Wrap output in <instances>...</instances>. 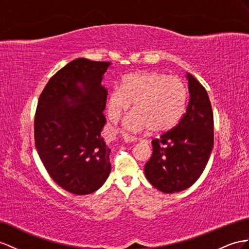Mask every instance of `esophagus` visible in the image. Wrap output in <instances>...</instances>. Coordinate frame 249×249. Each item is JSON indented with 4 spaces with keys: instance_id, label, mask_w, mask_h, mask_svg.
I'll return each instance as SVG.
<instances>
[{
    "instance_id": "1",
    "label": "esophagus",
    "mask_w": 249,
    "mask_h": 249,
    "mask_svg": "<svg viewBox=\"0 0 249 249\" xmlns=\"http://www.w3.org/2000/svg\"><path fill=\"white\" fill-rule=\"evenodd\" d=\"M122 137H123L124 141L126 143H130V142H136L137 141V139L135 137H131V136L128 135V133H126V132L122 133Z\"/></svg>"
}]
</instances>
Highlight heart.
<instances>
[{
    "label": "heart",
    "mask_w": 249,
    "mask_h": 249,
    "mask_svg": "<svg viewBox=\"0 0 249 249\" xmlns=\"http://www.w3.org/2000/svg\"><path fill=\"white\" fill-rule=\"evenodd\" d=\"M187 88L176 75L159 72H133L123 79L121 89L108 99V113L116 122L133 103V111L125 121L132 131L149 128L151 132L170 130L185 112Z\"/></svg>",
    "instance_id": "1"
}]
</instances>
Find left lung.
I'll use <instances>...</instances> for the list:
<instances>
[{
  "mask_svg": "<svg viewBox=\"0 0 249 249\" xmlns=\"http://www.w3.org/2000/svg\"><path fill=\"white\" fill-rule=\"evenodd\" d=\"M189 101L176 127L151 141L145 177L165 194L190 187L205 169L213 147V113L206 89L187 73Z\"/></svg>",
  "mask_w": 249,
  "mask_h": 249,
  "instance_id": "obj_1",
  "label": "left lung"
}]
</instances>
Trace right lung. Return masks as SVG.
Wrapping results in <instances>:
<instances>
[{
	"mask_svg": "<svg viewBox=\"0 0 249 249\" xmlns=\"http://www.w3.org/2000/svg\"><path fill=\"white\" fill-rule=\"evenodd\" d=\"M109 66L73 60L50 78L37 102V154L52 179L70 194H92L110 174V149L101 136L107 100L101 83Z\"/></svg>",
	"mask_w": 249,
	"mask_h": 249,
	"instance_id": "obj_1",
	"label": "right lung"
}]
</instances>
